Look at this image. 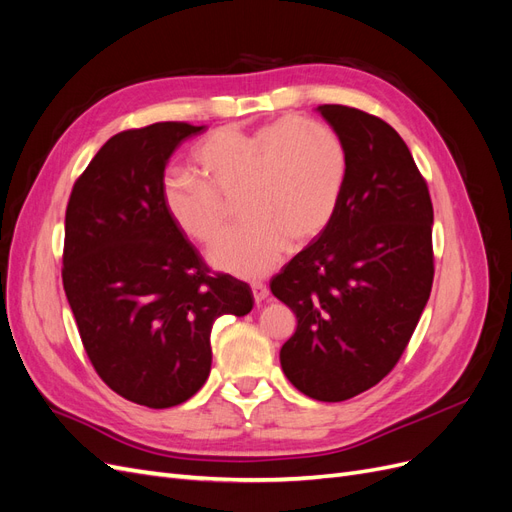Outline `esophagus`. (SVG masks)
<instances>
[{
	"label": "esophagus",
	"mask_w": 512,
	"mask_h": 512,
	"mask_svg": "<svg viewBox=\"0 0 512 512\" xmlns=\"http://www.w3.org/2000/svg\"><path fill=\"white\" fill-rule=\"evenodd\" d=\"M252 294H254L256 305H260L262 301L269 297V288H267V284H262V282H252Z\"/></svg>",
	"instance_id": "34e87169"
}]
</instances>
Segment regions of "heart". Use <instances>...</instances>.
<instances>
[{
  "label": "heart",
  "mask_w": 512,
  "mask_h": 512,
  "mask_svg": "<svg viewBox=\"0 0 512 512\" xmlns=\"http://www.w3.org/2000/svg\"><path fill=\"white\" fill-rule=\"evenodd\" d=\"M203 179L175 170L162 181L164 207L196 243H213L241 198L243 226L211 247L213 269L256 280L269 275L290 245L329 226L348 177L339 134L314 119L288 117L254 132L222 128L194 151Z\"/></svg>",
  "instance_id": "b5f03b06"
}]
</instances>
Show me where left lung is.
<instances>
[{
  "label": "left lung",
  "mask_w": 512,
  "mask_h": 512,
  "mask_svg": "<svg viewBox=\"0 0 512 512\" xmlns=\"http://www.w3.org/2000/svg\"><path fill=\"white\" fill-rule=\"evenodd\" d=\"M316 111L346 145V188L329 226L273 277L271 292L297 316L280 350L286 378L312 399L344 401L389 374L423 314L433 207L389 123L342 104Z\"/></svg>",
  "instance_id": "1"
}]
</instances>
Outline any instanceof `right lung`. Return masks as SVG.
<instances>
[{"label": "right lung", "instance_id": "obj_1", "mask_svg": "<svg viewBox=\"0 0 512 512\" xmlns=\"http://www.w3.org/2000/svg\"><path fill=\"white\" fill-rule=\"evenodd\" d=\"M203 132L164 121L115 134L66 209L61 277L89 361L117 395L156 410L200 391L213 322L254 305L245 282L209 273L164 207L170 156Z\"/></svg>", "mask_w": 512, "mask_h": 512}]
</instances>
